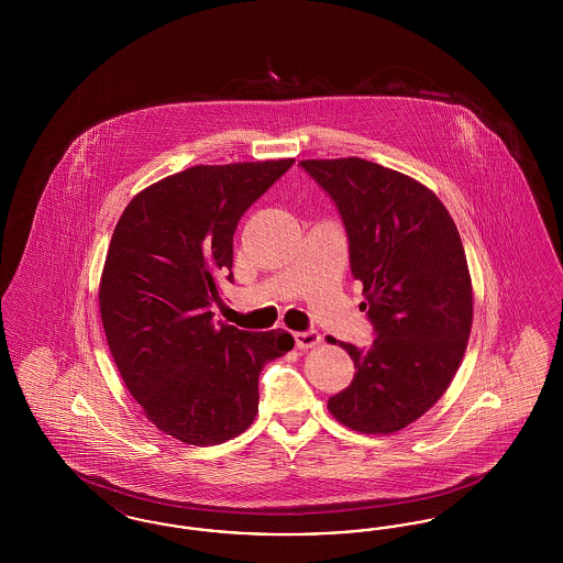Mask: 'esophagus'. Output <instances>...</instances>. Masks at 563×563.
I'll list each match as a JSON object with an SVG mask.
<instances>
[{
  "mask_svg": "<svg viewBox=\"0 0 563 563\" xmlns=\"http://www.w3.org/2000/svg\"><path fill=\"white\" fill-rule=\"evenodd\" d=\"M295 346L301 350L314 349L321 344V333L317 329H308V331H297L294 335Z\"/></svg>",
  "mask_w": 563,
  "mask_h": 563,
  "instance_id": "1",
  "label": "esophagus"
}]
</instances>
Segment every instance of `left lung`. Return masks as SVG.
<instances>
[{"label":"left lung","instance_id":"8db88e82","mask_svg":"<svg viewBox=\"0 0 563 563\" xmlns=\"http://www.w3.org/2000/svg\"><path fill=\"white\" fill-rule=\"evenodd\" d=\"M299 166L342 214L375 331L372 349L340 342L356 374L327 407L349 429L397 432L443 397L471 335L473 285L457 228L434 191L393 168L363 158Z\"/></svg>","mask_w":563,"mask_h":563}]
</instances>
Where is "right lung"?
Masks as SVG:
<instances>
[{"label":"right lung","mask_w":563,"mask_h":563,"mask_svg":"<svg viewBox=\"0 0 563 563\" xmlns=\"http://www.w3.org/2000/svg\"><path fill=\"white\" fill-rule=\"evenodd\" d=\"M294 158L198 164L139 191L109 242L99 308L109 350L134 401L188 445L249 429L264 365L294 349L291 333L213 321L217 276L232 283L244 211Z\"/></svg>","instance_id":"obj_1"}]
</instances>
